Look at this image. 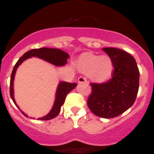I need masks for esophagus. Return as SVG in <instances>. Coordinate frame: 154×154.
Here are the masks:
<instances>
[{
	"instance_id": "34e87169",
	"label": "esophagus",
	"mask_w": 154,
	"mask_h": 154,
	"mask_svg": "<svg viewBox=\"0 0 154 154\" xmlns=\"http://www.w3.org/2000/svg\"><path fill=\"white\" fill-rule=\"evenodd\" d=\"M78 82H79V83H85V82H87V79L86 78L83 76H80L79 79H78Z\"/></svg>"
}]
</instances>
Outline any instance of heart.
Returning a JSON list of instances; mask_svg holds the SVG:
<instances>
[{
	"instance_id": "heart-1",
	"label": "heart",
	"mask_w": 154,
	"mask_h": 154,
	"mask_svg": "<svg viewBox=\"0 0 154 154\" xmlns=\"http://www.w3.org/2000/svg\"><path fill=\"white\" fill-rule=\"evenodd\" d=\"M78 66L82 72L90 74L96 82H102L112 76L114 71V63L109 55H97L86 53L81 56Z\"/></svg>"
}]
</instances>
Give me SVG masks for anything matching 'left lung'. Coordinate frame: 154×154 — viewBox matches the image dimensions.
<instances>
[{
	"label": "left lung",
	"mask_w": 154,
	"mask_h": 154,
	"mask_svg": "<svg viewBox=\"0 0 154 154\" xmlns=\"http://www.w3.org/2000/svg\"><path fill=\"white\" fill-rule=\"evenodd\" d=\"M103 50L113 60L114 72L112 79L105 83H91L92 93L88 106L97 116L113 118L135 103L139 88V70L134 57L127 51L115 48Z\"/></svg>",
	"instance_id": "1"
}]
</instances>
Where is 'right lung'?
I'll return each mask as SVG.
<instances>
[{
    "instance_id": "1",
    "label": "right lung",
    "mask_w": 154,
    "mask_h": 154,
    "mask_svg": "<svg viewBox=\"0 0 154 154\" xmlns=\"http://www.w3.org/2000/svg\"><path fill=\"white\" fill-rule=\"evenodd\" d=\"M32 57H39V58L42 59V60H45V61L48 62V63H51L53 65H55L57 66H64L67 63V59L69 57V55L66 53L65 51H62V50L58 49V48H34V49L30 50V51H27L23 54L22 57L19 59L17 63L14 66L13 69V72L11 74V78H10V97H11L12 100H13V103H15L16 106L19 108V106L16 104V101L14 99V90H13V82H14L15 74H16V69L19 67V65L25 61L26 59L30 58ZM76 83H69V82H60L59 83L58 86L57 88V92H56L55 96V100H54V106H53L52 109L50 111L49 113L46 115L45 116L42 117V118H38L37 120L39 121H48L54 118L58 115V114L60 112V108L63 106V103L65 101L66 95L72 91V89L76 87ZM22 113L25 116L27 117L22 111H21Z\"/></svg>"
}]
</instances>
